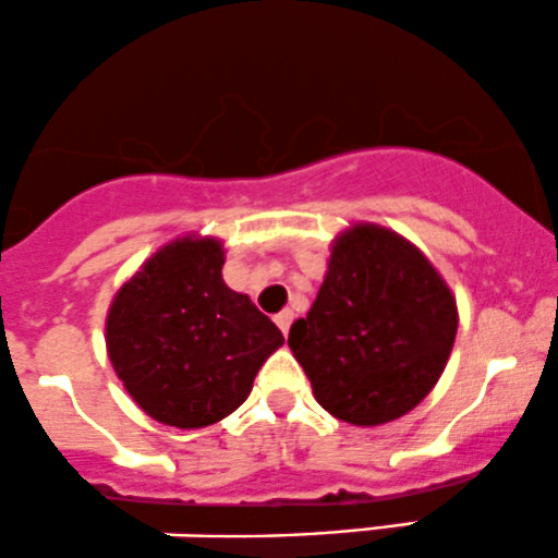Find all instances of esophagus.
<instances>
[{"label": "esophagus", "instance_id": "34e87169", "mask_svg": "<svg viewBox=\"0 0 558 558\" xmlns=\"http://www.w3.org/2000/svg\"><path fill=\"white\" fill-rule=\"evenodd\" d=\"M275 323H278V328L283 330V333H289L291 330V323H293V312L291 310H283L275 315Z\"/></svg>", "mask_w": 558, "mask_h": 558}]
</instances>
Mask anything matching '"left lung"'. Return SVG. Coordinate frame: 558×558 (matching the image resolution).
I'll return each instance as SVG.
<instances>
[{"label":"left lung","mask_w":558,"mask_h":558,"mask_svg":"<svg viewBox=\"0 0 558 558\" xmlns=\"http://www.w3.org/2000/svg\"><path fill=\"white\" fill-rule=\"evenodd\" d=\"M456 299L413 243L378 225L333 241L328 272L289 347L315 400L336 418L378 426L418 405L442 376Z\"/></svg>","instance_id":"1"}]
</instances>
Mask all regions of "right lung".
<instances>
[{
  "label": "right lung",
  "instance_id": "add662e5",
  "mask_svg": "<svg viewBox=\"0 0 558 558\" xmlns=\"http://www.w3.org/2000/svg\"><path fill=\"white\" fill-rule=\"evenodd\" d=\"M217 238H177L132 275L108 310L106 347L116 376L150 418L211 426L241 408L278 326L222 280Z\"/></svg>",
  "mask_w": 558,
  "mask_h": 558
}]
</instances>
